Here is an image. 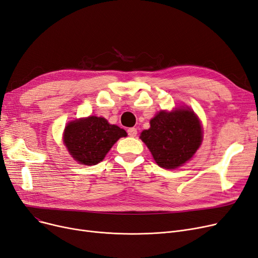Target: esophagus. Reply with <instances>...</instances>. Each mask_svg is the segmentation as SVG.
I'll return each instance as SVG.
<instances>
[{
  "instance_id": "obj_1",
  "label": "esophagus",
  "mask_w": 258,
  "mask_h": 258,
  "mask_svg": "<svg viewBox=\"0 0 258 258\" xmlns=\"http://www.w3.org/2000/svg\"><path fill=\"white\" fill-rule=\"evenodd\" d=\"M127 134H128L130 137H136V136H137V128H135V127H130V128L127 130Z\"/></svg>"
}]
</instances>
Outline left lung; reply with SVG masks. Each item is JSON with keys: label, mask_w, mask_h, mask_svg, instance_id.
I'll use <instances>...</instances> for the list:
<instances>
[{"label": "left lung", "mask_w": 258, "mask_h": 258, "mask_svg": "<svg viewBox=\"0 0 258 258\" xmlns=\"http://www.w3.org/2000/svg\"><path fill=\"white\" fill-rule=\"evenodd\" d=\"M150 123L151 127L141 133L140 139L164 169H176L191 159L203 140L199 120L189 109L161 110Z\"/></svg>", "instance_id": "left-lung-1"}]
</instances>
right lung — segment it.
<instances>
[{
  "instance_id": "add662e5",
  "label": "right lung",
  "mask_w": 258,
  "mask_h": 258,
  "mask_svg": "<svg viewBox=\"0 0 258 258\" xmlns=\"http://www.w3.org/2000/svg\"><path fill=\"white\" fill-rule=\"evenodd\" d=\"M126 132L101 117L91 116L70 122L64 131V143L74 159L92 165L102 161L115 142Z\"/></svg>"
}]
</instances>
